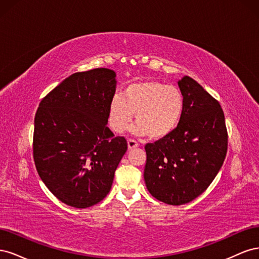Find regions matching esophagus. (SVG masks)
<instances>
[{
  "mask_svg": "<svg viewBox=\"0 0 259 259\" xmlns=\"http://www.w3.org/2000/svg\"><path fill=\"white\" fill-rule=\"evenodd\" d=\"M127 146H128V149H134V148L138 147V143L134 139H128L127 140Z\"/></svg>",
  "mask_w": 259,
  "mask_h": 259,
  "instance_id": "obj_1",
  "label": "esophagus"
}]
</instances>
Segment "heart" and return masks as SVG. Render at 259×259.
I'll return each instance as SVG.
<instances>
[{
  "instance_id": "obj_1",
  "label": "heart",
  "mask_w": 259,
  "mask_h": 259,
  "mask_svg": "<svg viewBox=\"0 0 259 259\" xmlns=\"http://www.w3.org/2000/svg\"><path fill=\"white\" fill-rule=\"evenodd\" d=\"M185 97L178 88L159 81H142L127 85L122 96L114 95L109 104V124L122 133L135 113L132 131L151 139H162L173 133L185 113Z\"/></svg>"
}]
</instances>
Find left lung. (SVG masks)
<instances>
[{
	"label": "left lung",
	"mask_w": 259,
	"mask_h": 259,
	"mask_svg": "<svg viewBox=\"0 0 259 259\" xmlns=\"http://www.w3.org/2000/svg\"><path fill=\"white\" fill-rule=\"evenodd\" d=\"M178 86L186 103L182 122L168 136L145 146L147 189L169 205L186 204L204 192L228 148L225 114L218 101L190 76L179 80Z\"/></svg>",
	"instance_id": "8db88e82"
}]
</instances>
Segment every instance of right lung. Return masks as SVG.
<instances>
[{"mask_svg": "<svg viewBox=\"0 0 259 259\" xmlns=\"http://www.w3.org/2000/svg\"><path fill=\"white\" fill-rule=\"evenodd\" d=\"M115 72L97 68L70 75L42 100L34 117L38 175L62 203L86 208L104 200L127 150L107 126Z\"/></svg>", "mask_w": 259, "mask_h": 259, "instance_id": "1", "label": "right lung"}]
</instances>
